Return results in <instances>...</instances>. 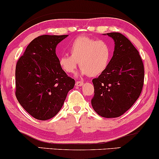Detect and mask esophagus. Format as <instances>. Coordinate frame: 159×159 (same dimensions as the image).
I'll return each mask as SVG.
<instances>
[{
	"label": "esophagus",
	"instance_id": "esophagus-1",
	"mask_svg": "<svg viewBox=\"0 0 159 159\" xmlns=\"http://www.w3.org/2000/svg\"><path fill=\"white\" fill-rule=\"evenodd\" d=\"M83 84H84L83 81H76V83H75V85L77 86V87H81V86H82Z\"/></svg>",
	"mask_w": 159,
	"mask_h": 159
}]
</instances>
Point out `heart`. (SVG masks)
Instances as JSON below:
<instances>
[{
	"label": "heart",
	"mask_w": 159,
	"mask_h": 159,
	"mask_svg": "<svg viewBox=\"0 0 159 159\" xmlns=\"http://www.w3.org/2000/svg\"><path fill=\"white\" fill-rule=\"evenodd\" d=\"M69 51L71 55L60 57L61 68L68 74L74 73L79 62L82 75L95 77L105 72L110 64L113 48L106 40L79 36L71 43Z\"/></svg>",
	"instance_id": "heart-1"
}]
</instances>
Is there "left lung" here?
<instances>
[{"mask_svg":"<svg viewBox=\"0 0 159 159\" xmlns=\"http://www.w3.org/2000/svg\"><path fill=\"white\" fill-rule=\"evenodd\" d=\"M115 43L106 70L93 79V108L105 118L120 116L139 98L144 81L143 63L135 47L120 33H108Z\"/></svg>","mask_w":159,"mask_h":159,"instance_id":"obj_1","label":"left lung"}]
</instances>
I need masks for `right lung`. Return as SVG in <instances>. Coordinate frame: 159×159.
Returning <instances> with one entry per match:
<instances>
[{"instance_id":"right-lung-1","label":"right lung","mask_w":159,"mask_h":159,"mask_svg":"<svg viewBox=\"0 0 159 159\" xmlns=\"http://www.w3.org/2000/svg\"><path fill=\"white\" fill-rule=\"evenodd\" d=\"M68 35H43L27 45L16 67V96L36 119L46 120L59 112L75 80L61 68L57 45Z\"/></svg>"}]
</instances>
